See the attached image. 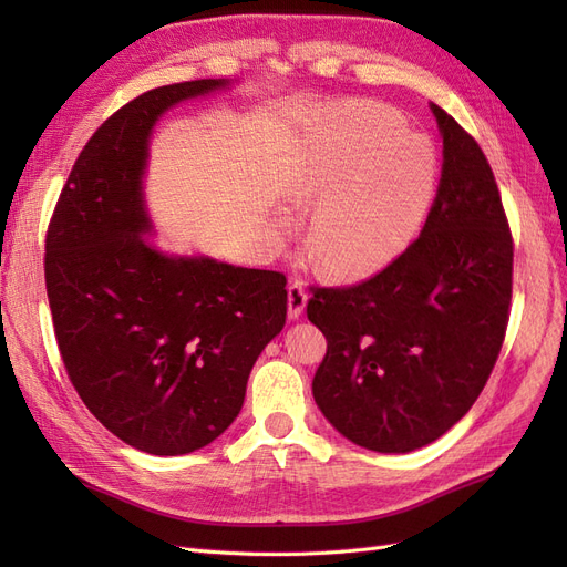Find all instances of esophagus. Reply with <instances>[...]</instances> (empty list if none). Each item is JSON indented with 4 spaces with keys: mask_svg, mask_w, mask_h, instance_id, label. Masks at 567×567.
<instances>
[{
    "mask_svg": "<svg viewBox=\"0 0 567 567\" xmlns=\"http://www.w3.org/2000/svg\"><path fill=\"white\" fill-rule=\"evenodd\" d=\"M307 305V290L302 281H293L288 286V317L298 319Z\"/></svg>",
    "mask_w": 567,
    "mask_h": 567,
    "instance_id": "34e87169",
    "label": "esophagus"
}]
</instances>
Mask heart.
Segmentation results:
<instances>
[{"label": "heart", "mask_w": 567, "mask_h": 567, "mask_svg": "<svg viewBox=\"0 0 567 567\" xmlns=\"http://www.w3.org/2000/svg\"><path fill=\"white\" fill-rule=\"evenodd\" d=\"M293 203H319L307 248L336 279H367L414 241L437 192L433 144L388 106L340 104L302 120L284 167Z\"/></svg>", "instance_id": "1"}]
</instances>
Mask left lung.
<instances>
[{"instance_id":"1","label":"left lung","mask_w":567,"mask_h":567,"mask_svg":"<svg viewBox=\"0 0 567 567\" xmlns=\"http://www.w3.org/2000/svg\"><path fill=\"white\" fill-rule=\"evenodd\" d=\"M442 177L421 236L354 286L312 288L307 319L326 336L312 392L359 447L404 454L466 416L502 352L513 236L483 148L431 104Z\"/></svg>"}]
</instances>
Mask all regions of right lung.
Listing matches in <instances>:
<instances>
[{"label":"right lung","mask_w":567,"mask_h":567,"mask_svg":"<svg viewBox=\"0 0 567 567\" xmlns=\"http://www.w3.org/2000/svg\"><path fill=\"white\" fill-rule=\"evenodd\" d=\"M227 84H165L115 111L80 151L47 229V298L68 379L115 437L156 456L227 431L255 359L286 323L281 271L173 257L144 238L153 125Z\"/></svg>","instance_id":"add662e5"}]
</instances>
